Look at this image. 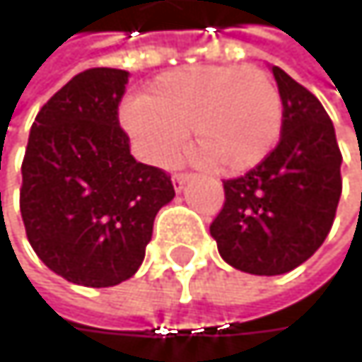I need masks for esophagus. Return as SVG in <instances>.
<instances>
[{"label":"esophagus","mask_w":362,"mask_h":362,"mask_svg":"<svg viewBox=\"0 0 362 362\" xmlns=\"http://www.w3.org/2000/svg\"><path fill=\"white\" fill-rule=\"evenodd\" d=\"M190 178H192L190 174H176V176L172 178V182H174V188H176V192H180L182 188H184V184L190 180Z\"/></svg>","instance_id":"obj_1"}]
</instances>
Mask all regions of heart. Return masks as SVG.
<instances>
[{
  "label": "heart",
  "mask_w": 362,
  "mask_h": 362,
  "mask_svg": "<svg viewBox=\"0 0 362 362\" xmlns=\"http://www.w3.org/2000/svg\"><path fill=\"white\" fill-rule=\"evenodd\" d=\"M123 127L157 165H172L192 134V148L220 174L259 165L279 144L283 98L255 66L207 64L159 75L142 100L121 109Z\"/></svg>",
  "instance_id": "b5f03b06"
}]
</instances>
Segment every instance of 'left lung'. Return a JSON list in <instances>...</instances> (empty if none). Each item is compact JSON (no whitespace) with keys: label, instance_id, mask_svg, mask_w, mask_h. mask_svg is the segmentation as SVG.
<instances>
[{"label":"left lung","instance_id":"8db88e82","mask_svg":"<svg viewBox=\"0 0 362 362\" xmlns=\"http://www.w3.org/2000/svg\"><path fill=\"white\" fill-rule=\"evenodd\" d=\"M281 98L276 148L252 172L224 182V207L209 233L226 264L274 276L304 264L327 239L341 194V153L315 94L270 66Z\"/></svg>","mask_w":362,"mask_h":362}]
</instances>
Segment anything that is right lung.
I'll list each match as a JSON object with an SVG mask.
<instances>
[{"mask_svg": "<svg viewBox=\"0 0 362 362\" xmlns=\"http://www.w3.org/2000/svg\"><path fill=\"white\" fill-rule=\"evenodd\" d=\"M129 73L88 69L37 112L23 161L21 214L39 259L69 283L112 287L140 268L170 176L138 163L117 109Z\"/></svg>", "mask_w": 362, "mask_h": 362, "instance_id": "add662e5", "label": "right lung"}]
</instances>
